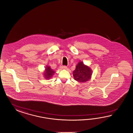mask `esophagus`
Instances as JSON below:
<instances>
[{
  "label": "esophagus",
  "mask_w": 133,
  "mask_h": 133,
  "mask_svg": "<svg viewBox=\"0 0 133 133\" xmlns=\"http://www.w3.org/2000/svg\"><path fill=\"white\" fill-rule=\"evenodd\" d=\"M61 68L63 69H66L67 68V67L66 66H61Z\"/></svg>",
  "instance_id": "obj_1"
}]
</instances>
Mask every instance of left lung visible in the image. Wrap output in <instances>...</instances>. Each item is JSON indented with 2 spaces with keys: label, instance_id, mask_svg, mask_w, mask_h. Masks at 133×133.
<instances>
[{
  "label": "left lung",
  "instance_id": "left-lung-1",
  "mask_svg": "<svg viewBox=\"0 0 133 133\" xmlns=\"http://www.w3.org/2000/svg\"><path fill=\"white\" fill-rule=\"evenodd\" d=\"M72 74L75 81L80 83H84L91 78L92 70L89 66L85 65L82 61H79Z\"/></svg>",
  "mask_w": 133,
  "mask_h": 133
}]
</instances>
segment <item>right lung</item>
I'll return each mask as SVG.
<instances>
[{"label":"right lung","mask_w":133,"mask_h":133,"mask_svg":"<svg viewBox=\"0 0 133 133\" xmlns=\"http://www.w3.org/2000/svg\"><path fill=\"white\" fill-rule=\"evenodd\" d=\"M55 72H56L52 69L50 66H46L45 69L44 71L43 72V75L44 77V78L48 80L52 77Z\"/></svg>","instance_id":"right-lung-1"}]
</instances>
